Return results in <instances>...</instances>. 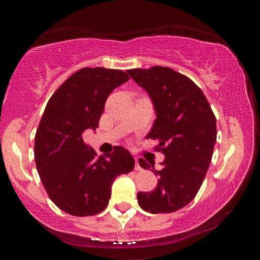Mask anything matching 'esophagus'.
<instances>
[{
  "label": "esophagus",
  "instance_id": "1",
  "mask_svg": "<svg viewBox=\"0 0 260 260\" xmlns=\"http://www.w3.org/2000/svg\"><path fill=\"white\" fill-rule=\"evenodd\" d=\"M134 161H136V166H134V169L137 170V171H139V170H142V166L139 165V161H138V157H136L134 159Z\"/></svg>",
  "mask_w": 260,
  "mask_h": 260
}]
</instances>
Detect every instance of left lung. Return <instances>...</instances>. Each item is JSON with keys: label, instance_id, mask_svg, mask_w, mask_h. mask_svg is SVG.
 <instances>
[{"label": "left lung", "instance_id": "1", "mask_svg": "<svg viewBox=\"0 0 260 260\" xmlns=\"http://www.w3.org/2000/svg\"><path fill=\"white\" fill-rule=\"evenodd\" d=\"M127 72L153 100L156 120L147 139L157 140L155 150L165 155L160 170L139 159L159 181L153 192H138V204L151 214L174 213L192 202L204 181L216 142L215 115L201 88L171 68Z\"/></svg>", "mask_w": 260, "mask_h": 260}]
</instances>
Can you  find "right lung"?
Wrapping results in <instances>:
<instances>
[{
  "label": "right lung",
  "instance_id": "obj_1",
  "mask_svg": "<svg viewBox=\"0 0 260 260\" xmlns=\"http://www.w3.org/2000/svg\"><path fill=\"white\" fill-rule=\"evenodd\" d=\"M129 79L126 72L104 67L77 71L52 94L35 134L37 169L50 199L73 216H92L109 204L117 176L134 169L123 147L98 156L83 140L96 129L113 89Z\"/></svg>",
  "mask_w": 260,
  "mask_h": 260
}]
</instances>
